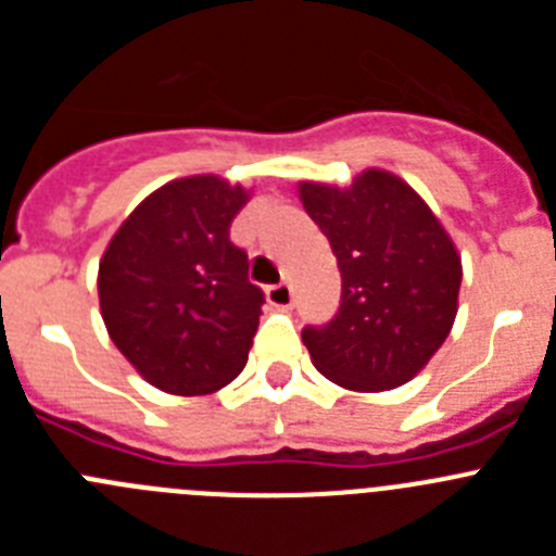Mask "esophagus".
<instances>
[{"label":"esophagus","instance_id":"1","mask_svg":"<svg viewBox=\"0 0 556 556\" xmlns=\"http://www.w3.org/2000/svg\"><path fill=\"white\" fill-rule=\"evenodd\" d=\"M267 303L275 308H292V287L289 283H275V287H269Z\"/></svg>","mask_w":556,"mask_h":556}]
</instances>
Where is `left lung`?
I'll use <instances>...</instances> for the list:
<instances>
[{"mask_svg": "<svg viewBox=\"0 0 556 556\" xmlns=\"http://www.w3.org/2000/svg\"><path fill=\"white\" fill-rule=\"evenodd\" d=\"M342 273V303L328 326L306 328L312 365L353 392L406 384L429 365L459 308L462 255L420 194L387 169L351 186L301 180Z\"/></svg>", "mask_w": 556, "mask_h": 556, "instance_id": "left-lung-1", "label": "left lung"}]
</instances>
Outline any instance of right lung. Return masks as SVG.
I'll return each mask as SVG.
<instances>
[{"instance_id":"right-lung-1","label":"right lung","mask_w":556,"mask_h":556,"mask_svg":"<svg viewBox=\"0 0 556 556\" xmlns=\"http://www.w3.org/2000/svg\"><path fill=\"white\" fill-rule=\"evenodd\" d=\"M250 191L219 175L178 178L147 194L111 236L97 273L108 337L147 384L211 395L248 365L264 292L230 223Z\"/></svg>"}]
</instances>
